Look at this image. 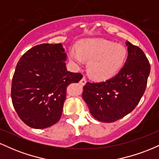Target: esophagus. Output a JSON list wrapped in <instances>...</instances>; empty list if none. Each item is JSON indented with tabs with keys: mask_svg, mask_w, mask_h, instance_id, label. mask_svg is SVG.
I'll return each mask as SVG.
<instances>
[{
	"mask_svg": "<svg viewBox=\"0 0 159 159\" xmlns=\"http://www.w3.org/2000/svg\"><path fill=\"white\" fill-rule=\"evenodd\" d=\"M86 82H87V81H86V78L84 77H83L81 81H80V84H81V85H84L86 84Z\"/></svg>",
	"mask_w": 159,
	"mask_h": 159,
	"instance_id": "1",
	"label": "esophagus"
}]
</instances>
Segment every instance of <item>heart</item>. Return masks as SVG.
Returning <instances> with one entry per match:
<instances>
[{
	"label": "heart",
	"mask_w": 159,
	"mask_h": 159,
	"mask_svg": "<svg viewBox=\"0 0 159 159\" xmlns=\"http://www.w3.org/2000/svg\"><path fill=\"white\" fill-rule=\"evenodd\" d=\"M128 52L123 45L104 39H90L69 52V59L77 67L89 61L87 71L94 79L105 81L112 78L123 68Z\"/></svg>",
	"instance_id": "1"
}]
</instances>
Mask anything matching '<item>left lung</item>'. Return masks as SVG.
I'll use <instances>...</instances> for the list:
<instances>
[{
	"instance_id": "left-lung-1",
	"label": "left lung",
	"mask_w": 159,
	"mask_h": 159,
	"mask_svg": "<svg viewBox=\"0 0 159 159\" xmlns=\"http://www.w3.org/2000/svg\"><path fill=\"white\" fill-rule=\"evenodd\" d=\"M128 58L114 77L103 82H87L82 97L98 121L113 123L134 110L145 92L150 64L143 51L129 42Z\"/></svg>"
}]
</instances>
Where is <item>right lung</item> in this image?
<instances>
[{
  "instance_id": "1",
  "label": "right lung",
  "mask_w": 159,
  "mask_h": 159,
  "mask_svg": "<svg viewBox=\"0 0 159 159\" xmlns=\"http://www.w3.org/2000/svg\"><path fill=\"white\" fill-rule=\"evenodd\" d=\"M64 52L61 43H44L29 49L18 62L11 98L20 119L28 126L45 129L57 123L66 87L83 78L67 71Z\"/></svg>"
}]
</instances>
